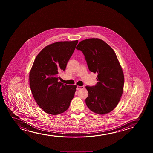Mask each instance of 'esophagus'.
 <instances>
[{"label": "esophagus", "mask_w": 153, "mask_h": 153, "mask_svg": "<svg viewBox=\"0 0 153 153\" xmlns=\"http://www.w3.org/2000/svg\"><path fill=\"white\" fill-rule=\"evenodd\" d=\"M84 88H85L84 86H78L77 87V90H79V89H84Z\"/></svg>", "instance_id": "34e87169"}]
</instances>
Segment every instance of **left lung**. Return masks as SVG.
<instances>
[{
    "instance_id": "left-lung-1",
    "label": "left lung",
    "mask_w": 153,
    "mask_h": 153,
    "mask_svg": "<svg viewBox=\"0 0 153 153\" xmlns=\"http://www.w3.org/2000/svg\"><path fill=\"white\" fill-rule=\"evenodd\" d=\"M89 71L97 73L95 86H86V103L91 111L105 114L117 107L123 91V72L113 49L103 40L92 38L79 43Z\"/></svg>"
}]
</instances>
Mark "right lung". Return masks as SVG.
Masks as SVG:
<instances>
[{
    "label": "right lung",
    "mask_w": 153,
    "mask_h": 153,
    "mask_svg": "<svg viewBox=\"0 0 153 153\" xmlns=\"http://www.w3.org/2000/svg\"><path fill=\"white\" fill-rule=\"evenodd\" d=\"M78 40L50 44L36 57L30 71V87L37 104L46 113L57 115L68 109L76 85L58 82L73 54Z\"/></svg>",
    "instance_id": "add662e5"
}]
</instances>
